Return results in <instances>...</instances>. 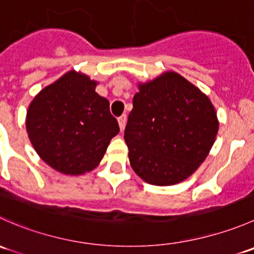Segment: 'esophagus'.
<instances>
[{"label": "esophagus", "mask_w": 254, "mask_h": 254, "mask_svg": "<svg viewBox=\"0 0 254 254\" xmlns=\"http://www.w3.org/2000/svg\"><path fill=\"white\" fill-rule=\"evenodd\" d=\"M118 123H119L120 130L124 129V127H125V124H127V115H125V114L120 115V117L118 118Z\"/></svg>", "instance_id": "esophagus-1"}]
</instances>
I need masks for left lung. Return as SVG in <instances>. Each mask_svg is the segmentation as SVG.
Here are the masks:
<instances>
[{"instance_id":"8db88e82","label":"left lung","mask_w":254,"mask_h":254,"mask_svg":"<svg viewBox=\"0 0 254 254\" xmlns=\"http://www.w3.org/2000/svg\"><path fill=\"white\" fill-rule=\"evenodd\" d=\"M124 139L132 170L155 186L189 177L214 145L219 123L205 94L176 72L141 84Z\"/></svg>"}]
</instances>
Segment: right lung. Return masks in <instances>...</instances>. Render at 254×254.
Masks as SVG:
<instances>
[{
    "label": "right lung",
    "instance_id": "add662e5",
    "mask_svg": "<svg viewBox=\"0 0 254 254\" xmlns=\"http://www.w3.org/2000/svg\"><path fill=\"white\" fill-rule=\"evenodd\" d=\"M97 82L75 71L43 89L27 112L28 135L45 163L64 175L93 170L119 132Z\"/></svg>",
    "mask_w": 254,
    "mask_h": 254
}]
</instances>
